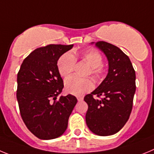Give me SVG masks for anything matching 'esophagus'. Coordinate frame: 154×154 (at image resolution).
<instances>
[{
    "label": "esophagus",
    "instance_id": "1",
    "mask_svg": "<svg viewBox=\"0 0 154 154\" xmlns=\"http://www.w3.org/2000/svg\"><path fill=\"white\" fill-rule=\"evenodd\" d=\"M77 100H78V101H82L83 100H84V98H83L82 97L78 96V97H77Z\"/></svg>",
    "mask_w": 154,
    "mask_h": 154
}]
</instances>
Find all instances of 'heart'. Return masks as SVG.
<instances>
[{
  "label": "heart",
  "instance_id": "obj_1",
  "mask_svg": "<svg viewBox=\"0 0 154 154\" xmlns=\"http://www.w3.org/2000/svg\"><path fill=\"white\" fill-rule=\"evenodd\" d=\"M81 58L85 63L91 67V74L94 79L99 80L103 74V68L102 66L103 57L97 51L89 49L83 51L80 54ZM75 57L71 53H65L59 58L57 61V70L61 77H68L74 70L75 67ZM65 89L69 94L80 96L85 93L89 92L94 88V81L91 78H79L72 76L66 79L64 83Z\"/></svg>",
  "mask_w": 154,
  "mask_h": 154
}]
</instances>
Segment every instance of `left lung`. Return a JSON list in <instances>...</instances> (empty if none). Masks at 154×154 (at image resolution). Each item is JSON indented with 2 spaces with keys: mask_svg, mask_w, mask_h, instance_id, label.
<instances>
[{
  "mask_svg": "<svg viewBox=\"0 0 154 154\" xmlns=\"http://www.w3.org/2000/svg\"><path fill=\"white\" fill-rule=\"evenodd\" d=\"M108 60L104 80L84 97L88 105L86 123L90 131L98 136H110L120 131L128 120L136 91V74L130 58L119 48L105 41L92 42ZM101 96L98 100L92 97Z\"/></svg>",
  "mask_w": 154,
  "mask_h": 154,
  "instance_id": "obj_1",
  "label": "left lung"
}]
</instances>
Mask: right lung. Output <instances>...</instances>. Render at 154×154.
Wrapping results in <instances>:
<instances>
[{
  "label": "right lung",
  "instance_id": "1",
  "mask_svg": "<svg viewBox=\"0 0 154 154\" xmlns=\"http://www.w3.org/2000/svg\"><path fill=\"white\" fill-rule=\"evenodd\" d=\"M73 47L50 44L37 48L23 60L17 74V99L20 115L29 131L39 139L60 137L77 102L71 94L57 99L63 88L57 61Z\"/></svg>",
  "mask_w": 154,
  "mask_h": 154
}]
</instances>
